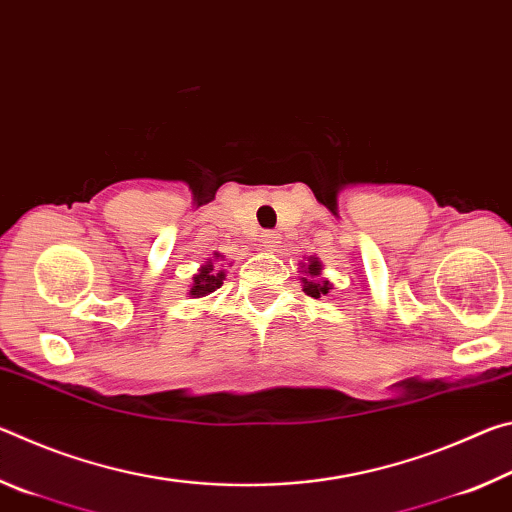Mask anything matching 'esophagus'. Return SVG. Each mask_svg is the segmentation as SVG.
<instances>
[{
  "instance_id": "1",
  "label": "esophagus",
  "mask_w": 512,
  "mask_h": 512,
  "mask_svg": "<svg viewBox=\"0 0 512 512\" xmlns=\"http://www.w3.org/2000/svg\"><path fill=\"white\" fill-rule=\"evenodd\" d=\"M282 244V237L277 232H262V246L266 250H277V246Z\"/></svg>"
}]
</instances>
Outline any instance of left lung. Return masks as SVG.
<instances>
[{"instance_id":"8db88e82","label":"left lung","mask_w":512,"mask_h":512,"mask_svg":"<svg viewBox=\"0 0 512 512\" xmlns=\"http://www.w3.org/2000/svg\"><path fill=\"white\" fill-rule=\"evenodd\" d=\"M302 268V291L307 293L311 298H320V296H329V291H332V282L323 277V262L316 255L307 257V262L300 264Z\"/></svg>"}]
</instances>
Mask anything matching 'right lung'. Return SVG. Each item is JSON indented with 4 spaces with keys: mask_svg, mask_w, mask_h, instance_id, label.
<instances>
[{
    "mask_svg": "<svg viewBox=\"0 0 512 512\" xmlns=\"http://www.w3.org/2000/svg\"><path fill=\"white\" fill-rule=\"evenodd\" d=\"M221 259V253H214V259H207V262L198 268V273L192 277V284H189V298H205L216 289H221L225 273H228L223 271V264L216 266V262H221Z\"/></svg>",
    "mask_w": 512,
    "mask_h": 512,
    "instance_id": "right-lung-1",
    "label": "right lung"
}]
</instances>
